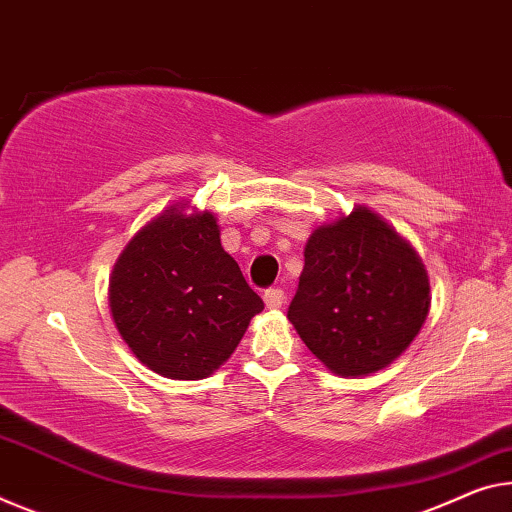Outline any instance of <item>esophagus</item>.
<instances>
[{
	"label": "esophagus",
	"instance_id": "esophagus-1",
	"mask_svg": "<svg viewBox=\"0 0 512 512\" xmlns=\"http://www.w3.org/2000/svg\"><path fill=\"white\" fill-rule=\"evenodd\" d=\"M283 300H286V295H283L281 288H267L265 290V306H267V309H281Z\"/></svg>",
	"mask_w": 512,
	"mask_h": 512
}]
</instances>
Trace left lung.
<instances>
[{"instance_id":"obj_1","label":"left lung","mask_w":512,"mask_h":512,"mask_svg":"<svg viewBox=\"0 0 512 512\" xmlns=\"http://www.w3.org/2000/svg\"><path fill=\"white\" fill-rule=\"evenodd\" d=\"M428 311L426 265L377 212L355 206L313 229L288 320L329 371L361 377L387 368Z\"/></svg>"}]
</instances>
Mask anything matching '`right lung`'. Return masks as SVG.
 <instances>
[{
  "mask_svg": "<svg viewBox=\"0 0 512 512\" xmlns=\"http://www.w3.org/2000/svg\"><path fill=\"white\" fill-rule=\"evenodd\" d=\"M109 309L141 364L169 380H203L233 355L263 300L224 251L217 217L180 201L116 258Z\"/></svg>",
  "mask_w": 512,
  "mask_h": 512,
  "instance_id": "obj_1",
  "label": "right lung"
}]
</instances>
